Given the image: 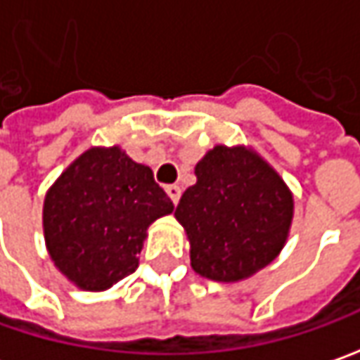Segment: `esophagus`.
Returning a JSON list of instances; mask_svg holds the SVG:
<instances>
[{
    "instance_id": "esophagus-1",
    "label": "esophagus",
    "mask_w": 360,
    "mask_h": 360,
    "mask_svg": "<svg viewBox=\"0 0 360 360\" xmlns=\"http://www.w3.org/2000/svg\"><path fill=\"white\" fill-rule=\"evenodd\" d=\"M165 191H167L169 199H171L173 203H175V205L179 203V199H181V187H179V185H167V187H165Z\"/></svg>"
}]
</instances>
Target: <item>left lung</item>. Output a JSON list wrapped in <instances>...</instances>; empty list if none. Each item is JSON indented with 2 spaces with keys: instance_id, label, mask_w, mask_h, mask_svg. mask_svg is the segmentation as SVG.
<instances>
[{
  "instance_id": "obj_1",
  "label": "left lung",
  "mask_w": 360,
  "mask_h": 360,
  "mask_svg": "<svg viewBox=\"0 0 360 360\" xmlns=\"http://www.w3.org/2000/svg\"><path fill=\"white\" fill-rule=\"evenodd\" d=\"M175 219L189 241L193 271L237 283L271 265L289 239L295 201L279 173L251 147L215 145L195 165Z\"/></svg>"
}]
</instances>
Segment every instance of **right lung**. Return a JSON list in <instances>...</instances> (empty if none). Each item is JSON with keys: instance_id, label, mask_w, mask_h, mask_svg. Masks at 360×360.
I'll list each match as a JSON object with an SVG mask.
<instances>
[{"instance_id": "right-lung-1", "label": "right lung", "mask_w": 360, "mask_h": 360, "mask_svg": "<svg viewBox=\"0 0 360 360\" xmlns=\"http://www.w3.org/2000/svg\"><path fill=\"white\" fill-rule=\"evenodd\" d=\"M169 213L147 165L119 145L89 147L45 193V247L77 289L107 291L137 269L149 225Z\"/></svg>"}]
</instances>
